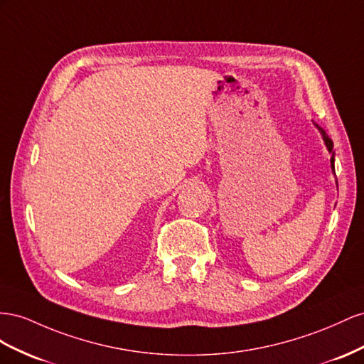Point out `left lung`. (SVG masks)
Here are the masks:
<instances>
[{
	"mask_svg": "<svg viewBox=\"0 0 364 364\" xmlns=\"http://www.w3.org/2000/svg\"><path fill=\"white\" fill-rule=\"evenodd\" d=\"M316 124V123H314ZM317 127V129L320 131V134H321V137H323V141H325V144H326V148H328V151L332 154V157H331V168H332V172L336 173V171H334V151H332V148H334V143H332V140L328 137V134L325 132V129L323 128H320L318 124H316Z\"/></svg>",
	"mask_w": 364,
	"mask_h": 364,
	"instance_id": "8db88e82",
	"label": "left lung"
}]
</instances>
